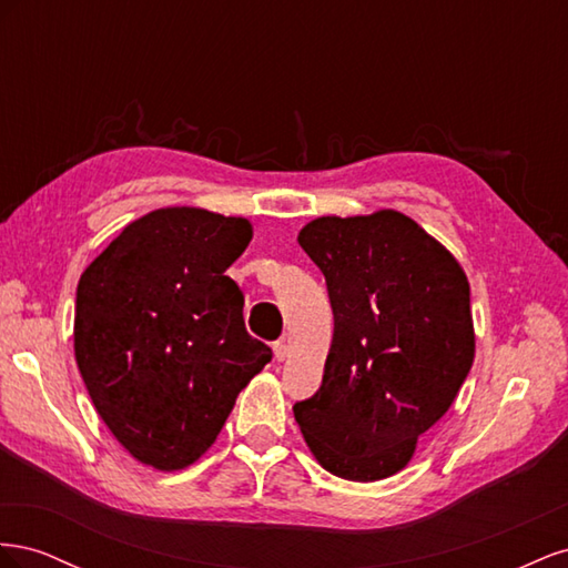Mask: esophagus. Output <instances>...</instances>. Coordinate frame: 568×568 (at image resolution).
I'll list each match as a JSON object with an SVG mask.
<instances>
[{
  "instance_id": "esophagus-1",
  "label": "esophagus",
  "mask_w": 568,
  "mask_h": 568,
  "mask_svg": "<svg viewBox=\"0 0 568 568\" xmlns=\"http://www.w3.org/2000/svg\"><path fill=\"white\" fill-rule=\"evenodd\" d=\"M272 348H274V359H277V363H284V359L288 357V343L284 338H280Z\"/></svg>"
}]
</instances>
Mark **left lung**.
I'll use <instances>...</instances> for the list:
<instances>
[{"label": "left lung", "mask_w": 568, "mask_h": 568, "mask_svg": "<svg viewBox=\"0 0 568 568\" xmlns=\"http://www.w3.org/2000/svg\"><path fill=\"white\" fill-rule=\"evenodd\" d=\"M298 244L322 270L334 313L322 384L294 405L301 434L334 476H393L471 369L467 274L398 211L317 217Z\"/></svg>", "instance_id": "1"}]
</instances>
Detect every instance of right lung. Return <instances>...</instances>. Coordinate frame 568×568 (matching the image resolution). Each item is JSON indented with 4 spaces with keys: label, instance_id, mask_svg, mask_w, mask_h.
Returning <instances> with one entry per match:
<instances>
[{
    "label": "right lung",
    "instance_id": "right-lung-1",
    "mask_svg": "<svg viewBox=\"0 0 568 568\" xmlns=\"http://www.w3.org/2000/svg\"><path fill=\"white\" fill-rule=\"evenodd\" d=\"M248 242L244 217L161 209L134 220L82 272V382L111 434L151 467L196 462L272 359L246 332L244 294L225 274Z\"/></svg>",
    "mask_w": 568,
    "mask_h": 568
}]
</instances>
